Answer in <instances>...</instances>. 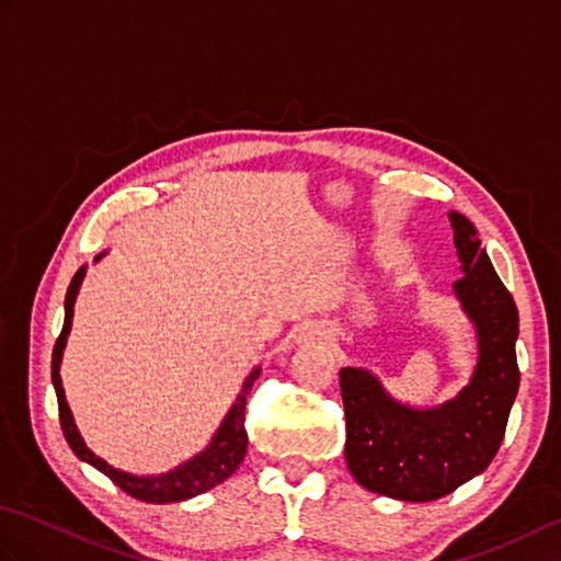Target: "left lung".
<instances>
[{
	"mask_svg": "<svg viewBox=\"0 0 561 561\" xmlns=\"http://www.w3.org/2000/svg\"><path fill=\"white\" fill-rule=\"evenodd\" d=\"M448 219L465 272L456 294L478 328L480 359L470 386L440 408L412 410L392 400L364 368L340 371L350 472L368 492L402 502H434L486 470L504 440L520 383L514 296L494 272L474 226L458 211Z\"/></svg>",
	"mask_w": 561,
	"mask_h": 561,
	"instance_id": "1",
	"label": "left lung"
}]
</instances>
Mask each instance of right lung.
<instances>
[{
  "instance_id": "obj_1",
  "label": "right lung",
  "mask_w": 561,
  "mask_h": 561,
  "mask_svg": "<svg viewBox=\"0 0 561 561\" xmlns=\"http://www.w3.org/2000/svg\"><path fill=\"white\" fill-rule=\"evenodd\" d=\"M81 279H83V267H79L75 277H71V284L67 289V299H65V325H62V332H59L55 350H53V386L57 392L59 426H62L69 448L77 453L79 460L93 465V468L101 470L105 478H111L123 492L139 499V502H147V504L183 502V499L197 496L202 492L211 490V486L221 484L226 478H231L245 456V446H248L245 400H248L250 388H253V383H255V378L260 376V368H255V371L245 378L241 392H238L236 404L229 410V414H226V420L221 422L219 432L214 434L211 444L202 450L199 456H195L193 460H187L183 465H178V468L171 472L157 474V478H137V474L115 470L113 465H108L99 456H93V453L87 448V444H83V438L77 432L75 420H71L69 404L65 400L62 380H59V362H62V350H65V342L69 335V328H71V316H75V301H77V291H79Z\"/></svg>"
}]
</instances>
